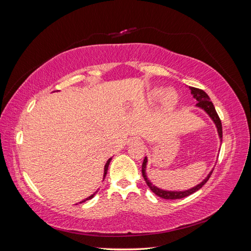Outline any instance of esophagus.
Wrapping results in <instances>:
<instances>
[{"mask_svg":"<svg viewBox=\"0 0 251 251\" xmlns=\"http://www.w3.org/2000/svg\"><path fill=\"white\" fill-rule=\"evenodd\" d=\"M127 142L130 143V144H132V143H140V140L138 138H131V139H128Z\"/></svg>","mask_w":251,"mask_h":251,"instance_id":"34e87169","label":"esophagus"}]
</instances>
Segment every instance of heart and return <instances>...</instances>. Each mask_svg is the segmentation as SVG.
Instances as JSON below:
<instances>
[{
	"mask_svg": "<svg viewBox=\"0 0 251 251\" xmlns=\"http://www.w3.org/2000/svg\"><path fill=\"white\" fill-rule=\"evenodd\" d=\"M162 95H163L162 102H163V107L165 109L171 110L177 104L178 94L176 93V91H175L174 89H169L164 92V89L161 87L153 88L149 92L148 98L151 102H156L157 100H160Z\"/></svg>",
	"mask_w": 251,
	"mask_h": 251,
	"instance_id": "obj_1",
	"label": "heart"
}]
</instances>
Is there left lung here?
Returning <instances> with one entry per match:
<instances>
[{"label":"left lung","mask_w":251,"mask_h":251,"mask_svg":"<svg viewBox=\"0 0 251 251\" xmlns=\"http://www.w3.org/2000/svg\"><path fill=\"white\" fill-rule=\"evenodd\" d=\"M189 89H191V93H192L193 97L195 98L197 101H198V103L196 104L197 107L202 109L210 117V119L214 121V124L216 125V127H217L220 140H221V142H222V136H223V134H222V124H221V120H220L218 114L216 112L214 103L210 101L209 96L201 89H197V88H194V87H189ZM147 164H148V158L146 157V158H144V160H143V163H142V176H143L144 180H146L148 186L151 188V191L153 192L154 194H156L158 197H160V198H163V199H169V200L170 199L185 198V197L194 194L197 191H199V189L208 181L212 171H214V169H212L210 171V173L206 176V178H205L201 182V183H199L198 185H196L192 188L186 189V191H178V192L177 191H165V189H161V188L155 186L149 180V178L147 176V172H146L147 171Z\"/></svg>","instance_id":"obj_1"}]
</instances>
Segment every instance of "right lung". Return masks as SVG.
<instances>
[{
  "label": "right lung",
  "instance_id": "obj_1",
  "mask_svg": "<svg viewBox=\"0 0 251 251\" xmlns=\"http://www.w3.org/2000/svg\"><path fill=\"white\" fill-rule=\"evenodd\" d=\"M111 160H112V158H110L109 159V160L107 161V163H105V165H104V173H103V179L105 178V175H107V172H108V168H109V164H110V162H111ZM97 193V191L94 193V194H92V195H91L90 197H88V198H86L85 200H83V201H81V202H79V203H82V202H85V201H87V200H90V199H92L93 198V197L95 196V194Z\"/></svg>",
  "mask_w": 251,
  "mask_h": 251
}]
</instances>
